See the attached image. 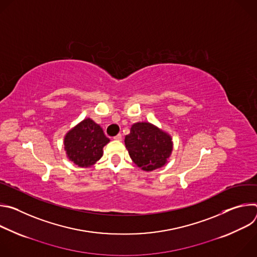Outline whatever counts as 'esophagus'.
<instances>
[{"instance_id":"obj_1","label":"esophagus","mask_w":257,"mask_h":257,"mask_svg":"<svg viewBox=\"0 0 257 257\" xmlns=\"http://www.w3.org/2000/svg\"><path fill=\"white\" fill-rule=\"evenodd\" d=\"M114 139H115V140H118V141H121V140H122V134L116 135V136L114 137Z\"/></svg>"}]
</instances>
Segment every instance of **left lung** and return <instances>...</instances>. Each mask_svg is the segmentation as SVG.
Returning <instances> with one entry per match:
<instances>
[{"instance_id": "8db88e82", "label": "left lung", "mask_w": 257, "mask_h": 257, "mask_svg": "<svg viewBox=\"0 0 257 257\" xmlns=\"http://www.w3.org/2000/svg\"><path fill=\"white\" fill-rule=\"evenodd\" d=\"M125 145L133 163L143 171L163 168L173 152L172 136L150 122H137L125 137Z\"/></svg>"}]
</instances>
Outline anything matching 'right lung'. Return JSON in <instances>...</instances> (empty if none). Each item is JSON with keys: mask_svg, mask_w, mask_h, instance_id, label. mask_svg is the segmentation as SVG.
I'll use <instances>...</instances> for the list:
<instances>
[{"mask_svg": "<svg viewBox=\"0 0 257 257\" xmlns=\"http://www.w3.org/2000/svg\"><path fill=\"white\" fill-rule=\"evenodd\" d=\"M109 142L102 128L86 118L71 128L64 136L67 158L80 168H90L103 155V146Z\"/></svg>", "mask_w": 257, "mask_h": 257, "instance_id": "obj_1", "label": "right lung"}]
</instances>
